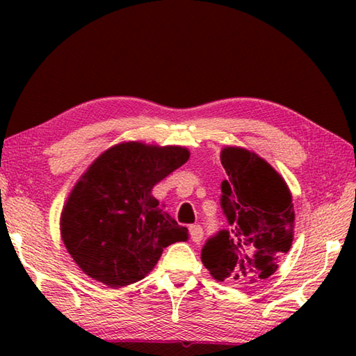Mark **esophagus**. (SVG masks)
I'll return each mask as SVG.
<instances>
[{
  "instance_id": "esophagus-1",
  "label": "esophagus",
  "mask_w": 356,
  "mask_h": 356,
  "mask_svg": "<svg viewBox=\"0 0 356 356\" xmlns=\"http://www.w3.org/2000/svg\"><path fill=\"white\" fill-rule=\"evenodd\" d=\"M190 237L195 243H200L204 237V231L200 225H191L190 226Z\"/></svg>"
}]
</instances>
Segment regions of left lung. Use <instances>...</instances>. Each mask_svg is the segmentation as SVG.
I'll use <instances>...</instances> for the list:
<instances>
[{
  "instance_id": "1",
  "label": "left lung",
  "mask_w": 356,
  "mask_h": 356,
  "mask_svg": "<svg viewBox=\"0 0 356 356\" xmlns=\"http://www.w3.org/2000/svg\"><path fill=\"white\" fill-rule=\"evenodd\" d=\"M221 165L227 174L221 209L229 229L207 240L201 261L216 281L256 287L278 270L292 246V195L284 179L250 150L225 147Z\"/></svg>"
}]
</instances>
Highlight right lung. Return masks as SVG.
I'll return each instance as SVG.
<instances>
[{"instance_id":"right-lung-1","label":"right lung","mask_w":356,"mask_h":356,"mask_svg":"<svg viewBox=\"0 0 356 356\" xmlns=\"http://www.w3.org/2000/svg\"><path fill=\"white\" fill-rule=\"evenodd\" d=\"M190 159L179 146L122 143L88 168L61 213V237L89 278L110 287L143 280L161 252L188 238V229L150 195L154 185Z\"/></svg>"}]
</instances>
